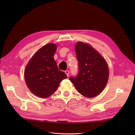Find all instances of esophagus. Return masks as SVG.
Masks as SVG:
<instances>
[{"instance_id":"esophagus-1","label":"esophagus","mask_w":135,"mask_h":135,"mask_svg":"<svg viewBox=\"0 0 135 135\" xmlns=\"http://www.w3.org/2000/svg\"><path fill=\"white\" fill-rule=\"evenodd\" d=\"M65 73L66 74V75H67V76H69V75H70V71H68V70H66V71H65Z\"/></svg>"}]
</instances>
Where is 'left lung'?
<instances>
[{"instance_id":"1","label":"left lung","mask_w":135,"mask_h":135,"mask_svg":"<svg viewBox=\"0 0 135 135\" xmlns=\"http://www.w3.org/2000/svg\"><path fill=\"white\" fill-rule=\"evenodd\" d=\"M78 74L70 80L78 92L91 98L98 95L107 84L109 71L103 56L90 45L78 42L75 45Z\"/></svg>"}]
</instances>
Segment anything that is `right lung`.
Wrapping results in <instances>:
<instances>
[{
	"label": "right lung",
	"instance_id": "add662e5",
	"mask_svg": "<svg viewBox=\"0 0 135 135\" xmlns=\"http://www.w3.org/2000/svg\"><path fill=\"white\" fill-rule=\"evenodd\" d=\"M57 45L47 44L34 54L24 71V78L30 91L36 96L46 98L56 91L62 80L67 78L53 59Z\"/></svg>",
	"mask_w": 135,
	"mask_h": 135
}]
</instances>
